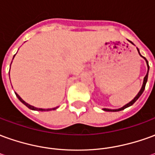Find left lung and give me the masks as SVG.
Masks as SVG:
<instances>
[{
  "label": "left lung",
  "mask_w": 155,
  "mask_h": 155,
  "mask_svg": "<svg viewBox=\"0 0 155 155\" xmlns=\"http://www.w3.org/2000/svg\"><path fill=\"white\" fill-rule=\"evenodd\" d=\"M130 43H132L131 41H130ZM132 44H133V43H132ZM137 50H138V52H139V54H140V56H141V57H143V56H142V55L140 54V51H139V49H138V48H137ZM143 59H144V60H145V61H146L147 67H148V71H147V74H146V75H145V77L143 78V84H142V87H141V89H140V92H139V93L137 94L136 96L134 98L132 101H130V102H129V103L125 104V105H124L123 107L120 108V109H115V110H111V109H106V108H104V109H103V110H104V111H111V112H116V111L123 110H124V109H126V108L131 106V105H132V104H133L134 103V102H135V101H136L137 100H138V99H139V98L140 97V95L143 94V91H144V89H145V85H146L147 81H148V75H149V71H150V66H149V63H148V61H147V60H146V59H145V58H144V57H143Z\"/></svg>",
  "instance_id": "8db88e82"
}]
</instances>
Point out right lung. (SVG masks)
Wrapping results in <instances>:
<instances>
[{
    "label": "right lung",
    "instance_id": "1",
    "mask_svg": "<svg viewBox=\"0 0 155 155\" xmlns=\"http://www.w3.org/2000/svg\"><path fill=\"white\" fill-rule=\"evenodd\" d=\"M15 55H14V57H15ZM14 57H13V59H14ZM15 95H16V97L18 98L19 101L21 102L22 104H24L26 106V107H28L30 110H37V111H49V110H56L59 106H57V107H54V108H52V109H41V108H36L35 107V106H33V105H31V104H29L28 103H26L25 101H24L23 100H22L21 98V96L19 95L17 93H15Z\"/></svg>",
    "mask_w": 155,
    "mask_h": 155
}]
</instances>
